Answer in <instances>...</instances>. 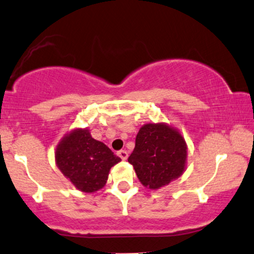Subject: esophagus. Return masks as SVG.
Masks as SVG:
<instances>
[{
    "instance_id": "obj_1",
    "label": "esophagus",
    "mask_w": 254,
    "mask_h": 254,
    "mask_svg": "<svg viewBox=\"0 0 254 254\" xmlns=\"http://www.w3.org/2000/svg\"><path fill=\"white\" fill-rule=\"evenodd\" d=\"M117 155H118V157H120L121 159L125 160V159H127V156H129V153H127L125 150H121V151H118Z\"/></svg>"
}]
</instances>
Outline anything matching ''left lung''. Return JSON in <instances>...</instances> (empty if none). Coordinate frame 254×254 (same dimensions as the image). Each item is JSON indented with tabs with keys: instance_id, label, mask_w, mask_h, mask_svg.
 <instances>
[{
	"instance_id": "8db88e82",
	"label": "left lung",
	"mask_w": 254,
	"mask_h": 254,
	"mask_svg": "<svg viewBox=\"0 0 254 254\" xmlns=\"http://www.w3.org/2000/svg\"><path fill=\"white\" fill-rule=\"evenodd\" d=\"M127 160L143 186L158 190L184 173L188 145L176 127L166 123H147L138 131L136 145Z\"/></svg>"
}]
</instances>
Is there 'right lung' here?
Listing matches in <instances>:
<instances>
[{"label":"right lung","instance_id":"obj_1","mask_svg":"<svg viewBox=\"0 0 254 254\" xmlns=\"http://www.w3.org/2000/svg\"><path fill=\"white\" fill-rule=\"evenodd\" d=\"M55 162L77 190L92 193L107 184L110 169L121 158L104 143L94 139L89 129L76 127L57 144Z\"/></svg>","mask_w":254,"mask_h":254}]
</instances>
